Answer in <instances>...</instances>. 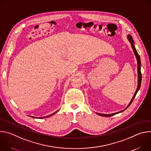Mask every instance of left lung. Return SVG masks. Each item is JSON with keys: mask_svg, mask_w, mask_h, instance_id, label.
Returning <instances> with one entry per match:
<instances>
[{"mask_svg": "<svg viewBox=\"0 0 151 151\" xmlns=\"http://www.w3.org/2000/svg\"><path fill=\"white\" fill-rule=\"evenodd\" d=\"M127 39L128 40V41L130 42V44L132 45V48L133 49V52L134 54V55L136 56V58L137 59V78H138V80H137V89L134 93V94L133 97V98L132 99L131 101H130V103H129V104H128V106L125 107V108L121 111H119V112H116V113H114V114H100V113H96L97 115H100V116H107V117H109V116H112L113 115H115L116 114H118L119 113H121V112H122L123 111H124L125 109H127L128 107H129V106H130L132 101H133L134 99L136 97V95L137 94L138 91L139 90L140 88V85H141V82H142V73H141V61H140V56L139 55V54L137 53V51H136V49L134 45V40L132 38V36L128 34L127 36Z\"/></svg>", "mask_w": 151, "mask_h": 151, "instance_id": "left-lung-1", "label": "left lung"}]
</instances>
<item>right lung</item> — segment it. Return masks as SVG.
Masks as SVG:
<instances>
[{
	"instance_id": "right-lung-1",
	"label": "right lung",
	"mask_w": 151,
	"mask_h": 151,
	"mask_svg": "<svg viewBox=\"0 0 151 151\" xmlns=\"http://www.w3.org/2000/svg\"><path fill=\"white\" fill-rule=\"evenodd\" d=\"M57 111L56 112H55L54 113H53V114H51V115H48V116H44V117H40V118H37V117H35V116H30V117H32V118H40V119H42V118H47V117H49V116H51V115H53L54 114H55L56 112H57V111Z\"/></svg>"
}]
</instances>
